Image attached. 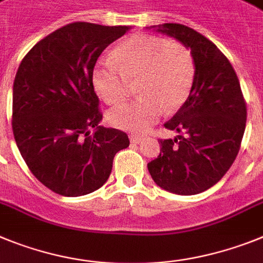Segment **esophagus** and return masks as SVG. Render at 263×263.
I'll list each match as a JSON object with an SVG mask.
<instances>
[{"label":"esophagus","mask_w":263,"mask_h":263,"mask_svg":"<svg viewBox=\"0 0 263 263\" xmlns=\"http://www.w3.org/2000/svg\"><path fill=\"white\" fill-rule=\"evenodd\" d=\"M131 141L132 143H135V144H138V143H140L141 140H143V136H140V135H131Z\"/></svg>","instance_id":"esophagus-1"}]
</instances>
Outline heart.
Here are the masks:
<instances>
[{
  "label": "heart",
  "mask_w": 263,
  "mask_h": 263,
  "mask_svg": "<svg viewBox=\"0 0 263 263\" xmlns=\"http://www.w3.org/2000/svg\"><path fill=\"white\" fill-rule=\"evenodd\" d=\"M93 70L92 83L107 103H120L128 98L132 83L139 82L141 97L112 108L109 124L131 132H145L168 111L188 100L196 78L191 50L177 42L138 34L118 47Z\"/></svg>",
  "instance_id": "obj_1"
}]
</instances>
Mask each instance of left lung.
<instances>
[{
    "label": "left lung",
    "mask_w": 263,
    "mask_h": 263,
    "mask_svg": "<svg viewBox=\"0 0 263 263\" xmlns=\"http://www.w3.org/2000/svg\"><path fill=\"white\" fill-rule=\"evenodd\" d=\"M157 30L191 49L196 78L188 100L164 127L179 132L160 139L148 171L160 188L197 195L220 181L238 155L246 127V102L229 59L206 36L181 24Z\"/></svg>",
    "instance_id": "obj_1"
}]
</instances>
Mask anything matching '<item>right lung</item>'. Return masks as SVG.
Wrapping results in <instances>:
<instances>
[{
  "label": "right lung",
  "mask_w": 263,
  "mask_h": 263,
  "mask_svg": "<svg viewBox=\"0 0 263 263\" xmlns=\"http://www.w3.org/2000/svg\"><path fill=\"white\" fill-rule=\"evenodd\" d=\"M128 29L72 22L41 40L18 67L15 143L30 172L58 195L78 197L99 189L116 152L129 145L125 132L99 125L103 115L92 84L102 51Z\"/></svg>",
  "instance_id": "add662e5"
}]
</instances>
